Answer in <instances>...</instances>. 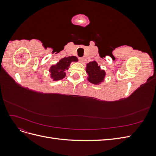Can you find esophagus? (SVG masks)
<instances>
[{
  "instance_id": "34e87169",
  "label": "esophagus",
  "mask_w": 156,
  "mask_h": 156,
  "mask_svg": "<svg viewBox=\"0 0 156 156\" xmlns=\"http://www.w3.org/2000/svg\"><path fill=\"white\" fill-rule=\"evenodd\" d=\"M79 59L80 61H81V62H83V61H84V58L83 57H79Z\"/></svg>"
}]
</instances>
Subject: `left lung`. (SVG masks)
Returning <instances> with one entry per match:
<instances>
[{"label": "left lung", "instance_id": "1", "mask_svg": "<svg viewBox=\"0 0 156 156\" xmlns=\"http://www.w3.org/2000/svg\"><path fill=\"white\" fill-rule=\"evenodd\" d=\"M86 72L88 75V81L96 84L100 83L104 79L105 75V71L100 69L96 61L90 62L87 64Z\"/></svg>", "mask_w": 156, "mask_h": 156}]
</instances>
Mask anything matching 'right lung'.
<instances>
[{"label": "right lung", "mask_w": 156, "mask_h": 156, "mask_svg": "<svg viewBox=\"0 0 156 156\" xmlns=\"http://www.w3.org/2000/svg\"><path fill=\"white\" fill-rule=\"evenodd\" d=\"M77 58L75 56H71L61 59L59 62L51 67L49 69V72L51 73V77L53 79L54 81L62 79L66 76L65 72L68 69V67L71 62L73 61L77 62Z\"/></svg>", "instance_id": "right-lung-1"}]
</instances>
